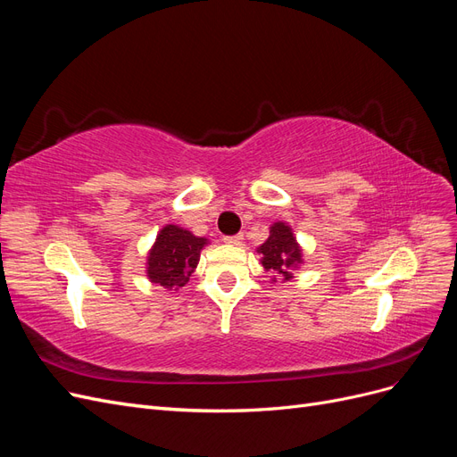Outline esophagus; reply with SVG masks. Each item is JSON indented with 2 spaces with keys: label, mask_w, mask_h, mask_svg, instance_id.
<instances>
[{
  "label": "esophagus",
  "mask_w": 457,
  "mask_h": 457,
  "mask_svg": "<svg viewBox=\"0 0 457 457\" xmlns=\"http://www.w3.org/2000/svg\"><path fill=\"white\" fill-rule=\"evenodd\" d=\"M223 240H225V244H230V245H240L244 238H242V234H234V237H225Z\"/></svg>",
  "instance_id": "esophagus-1"
}]
</instances>
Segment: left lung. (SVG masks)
Here are the masks:
<instances>
[{
    "label": "left lung",
    "instance_id": "8db88e82",
    "mask_svg": "<svg viewBox=\"0 0 457 457\" xmlns=\"http://www.w3.org/2000/svg\"><path fill=\"white\" fill-rule=\"evenodd\" d=\"M262 259V267L276 274H282L284 278H292L287 270L301 262V250L295 244L294 232L286 223H274L270 227V237L257 250Z\"/></svg>",
    "mask_w": 457,
    "mask_h": 457
}]
</instances>
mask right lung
Here are the masks:
<instances>
[{
  "label": "right lung",
  "instance_id": "right-lung-1",
  "mask_svg": "<svg viewBox=\"0 0 457 457\" xmlns=\"http://www.w3.org/2000/svg\"><path fill=\"white\" fill-rule=\"evenodd\" d=\"M205 238L168 225L158 234L148 255V278L163 287H181L195 272Z\"/></svg>",
  "mask_w": 457,
  "mask_h": 457
}]
</instances>
